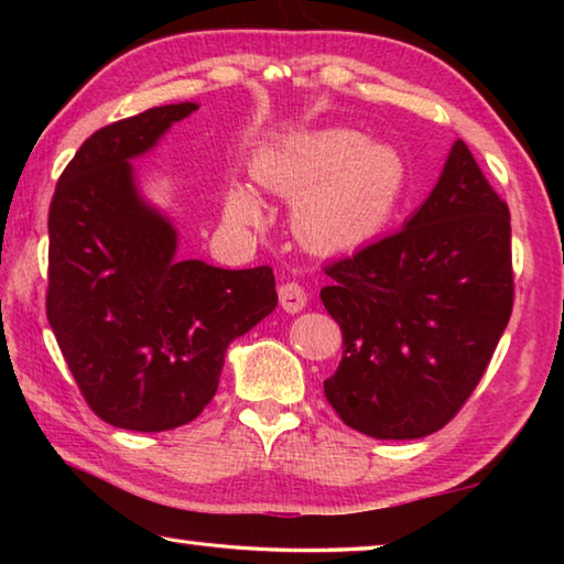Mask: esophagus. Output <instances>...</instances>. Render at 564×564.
<instances>
[{"mask_svg": "<svg viewBox=\"0 0 564 564\" xmlns=\"http://www.w3.org/2000/svg\"><path fill=\"white\" fill-rule=\"evenodd\" d=\"M279 299L285 313H301L305 303H308V295H305L299 283H283L279 289Z\"/></svg>", "mask_w": 564, "mask_h": 564, "instance_id": "esophagus-1", "label": "esophagus"}]
</instances>
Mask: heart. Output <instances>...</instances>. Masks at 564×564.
Masks as SVG:
<instances>
[{
  "label": "heart",
  "instance_id": "heart-1",
  "mask_svg": "<svg viewBox=\"0 0 564 564\" xmlns=\"http://www.w3.org/2000/svg\"><path fill=\"white\" fill-rule=\"evenodd\" d=\"M251 171L273 194L295 198L293 231L316 251H350L383 231L405 186V161L386 141L352 129L285 133L256 151ZM226 221L256 228L265 206L236 184L224 204Z\"/></svg>",
  "mask_w": 564,
  "mask_h": 564
}]
</instances>
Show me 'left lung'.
Segmentation results:
<instances>
[{
	"instance_id": "obj_1",
	"label": "left lung",
	"mask_w": 564,
	"mask_h": 564,
	"mask_svg": "<svg viewBox=\"0 0 564 564\" xmlns=\"http://www.w3.org/2000/svg\"><path fill=\"white\" fill-rule=\"evenodd\" d=\"M321 291L343 333L323 388L352 431L415 441L480 383L512 313L510 212L457 139L403 228L328 265Z\"/></svg>"
}]
</instances>
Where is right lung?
Wrapping results in <instances>:
<instances>
[{
	"mask_svg": "<svg viewBox=\"0 0 564 564\" xmlns=\"http://www.w3.org/2000/svg\"><path fill=\"white\" fill-rule=\"evenodd\" d=\"M196 109L166 104L91 133L50 206L46 318L89 408L123 431L191 423L228 346L279 303L269 265L178 259L176 226L139 191L131 161Z\"/></svg>",
	"mask_w": 564,
	"mask_h": 564,
	"instance_id": "right-lung-1",
	"label": "right lung"
}]
</instances>
